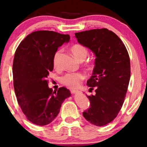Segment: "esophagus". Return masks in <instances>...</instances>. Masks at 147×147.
Here are the masks:
<instances>
[{
    "mask_svg": "<svg viewBox=\"0 0 147 147\" xmlns=\"http://www.w3.org/2000/svg\"><path fill=\"white\" fill-rule=\"evenodd\" d=\"M80 91H78V90H71V93L72 94H78V93H79Z\"/></svg>",
    "mask_w": 147,
    "mask_h": 147,
    "instance_id": "34e87169",
    "label": "esophagus"
}]
</instances>
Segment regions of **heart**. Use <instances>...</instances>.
<instances>
[{
  "label": "heart",
  "mask_w": 147,
  "mask_h": 147,
  "mask_svg": "<svg viewBox=\"0 0 147 147\" xmlns=\"http://www.w3.org/2000/svg\"><path fill=\"white\" fill-rule=\"evenodd\" d=\"M70 51L72 55L75 57L77 60L80 62H82L85 60L86 57L88 55V50L87 47L80 44H75L72 46L70 48ZM60 51L57 50L55 53L53 59V65L55 68H57V63H58V59L60 57ZM87 67L89 70H92L94 67L93 63H88L87 65ZM85 78V76L83 73L81 72H76V73H68L63 76L61 79V82L65 86L70 88H78L81 84L82 81Z\"/></svg>",
  "instance_id": "1"
}]
</instances>
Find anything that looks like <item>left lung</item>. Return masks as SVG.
<instances>
[{
	"label": "left lung",
	"instance_id": "obj_1",
	"mask_svg": "<svg viewBox=\"0 0 147 147\" xmlns=\"http://www.w3.org/2000/svg\"><path fill=\"white\" fill-rule=\"evenodd\" d=\"M80 45L94 54V67L87 84L90 107L82 113L89 122L102 127L114 120L122 107L130 80V60L121 39L107 28L75 33Z\"/></svg>",
	"mask_w": 147,
	"mask_h": 147
}]
</instances>
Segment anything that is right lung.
<instances>
[{
	"instance_id": "right-lung-1",
	"label": "right lung",
	"mask_w": 147,
	"mask_h": 147,
	"mask_svg": "<svg viewBox=\"0 0 147 147\" xmlns=\"http://www.w3.org/2000/svg\"><path fill=\"white\" fill-rule=\"evenodd\" d=\"M69 35L48 30L29 34L18 47L13 64V85L18 104L27 119L45 126L55 119L71 93L62 87L53 92L46 78L53 69L57 48L69 41Z\"/></svg>"
}]
</instances>
